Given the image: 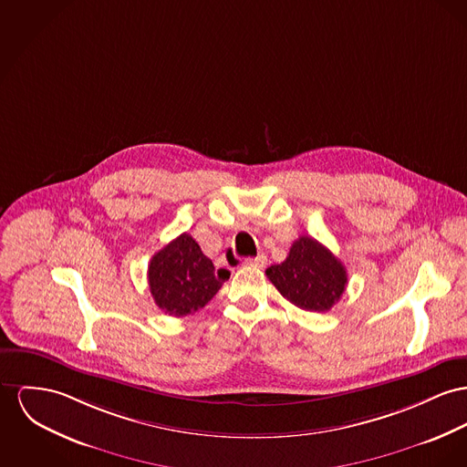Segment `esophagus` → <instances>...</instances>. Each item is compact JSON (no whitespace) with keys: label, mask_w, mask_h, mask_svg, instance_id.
I'll return each instance as SVG.
<instances>
[{"label":"esophagus","mask_w":467,"mask_h":467,"mask_svg":"<svg viewBox=\"0 0 467 467\" xmlns=\"http://www.w3.org/2000/svg\"><path fill=\"white\" fill-rule=\"evenodd\" d=\"M244 264L249 265V267H256V269H262V267H265V264H267V258H265L264 254H258V256H254V258H248Z\"/></svg>","instance_id":"obj_1"}]
</instances>
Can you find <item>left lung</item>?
<instances>
[{"instance_id": "obj_1", "label": "left lung", "mask_w": 467, "mask_h": 467, "mask_svg": "<svg viewBox=\"0 0 467 467\" xmlns=\"http://www.w3.org/2000/svg\"><path fill=\"white\" fill-rule=\"evenodd\" d=\"M267 278L297 308L329 311L342 297L347 271L342 262L313 237H299L285 262L271 265Z\"/></svg>"}]
</instances>
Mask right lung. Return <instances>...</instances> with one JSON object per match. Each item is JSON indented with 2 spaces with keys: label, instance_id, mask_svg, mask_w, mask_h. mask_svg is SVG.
Segmentation results:
<instances>
[{
  "label": "right lung",
  "instance_id": "add662e5",
  "mask_svg": "<svg viewBox=\"0 0 467 467\" xmlns=\"http://www.w3.org/2000/svg\"><path fill=\"white\" fill-rule=\"evenodd\" d=\"M230 271H216L198 243L182 234L159 249L149 265V286L157 306L171 317H186L203 308Z\"/></svg>",
  "mask_w": 467,
  "mask_h": 467
}]
</instances>
